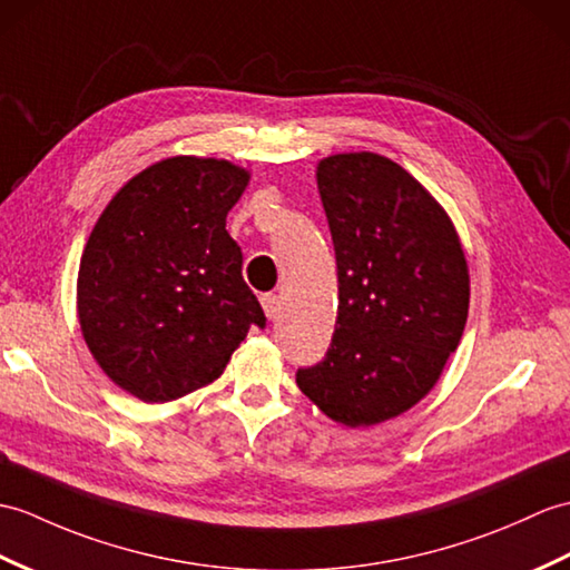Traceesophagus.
I'll return each mask as SVG.
<instances>
[{
    "mask_svg": "<svg viewBox=\"0 0 570 570\" xmlns=\"http://www.w3.org/2000/svg\"><path fill=\"white\" fill-rule=\"evenodd\" d=\"M259 301H262V308H264V313H267L269 321H276V315H279V296L264 294Z\"/></svg>",
    "mask_w": 570,
    "mask_h": 570,
    "instance_id": "obj_1",
    "label": "esophagus"
}]
</instances>
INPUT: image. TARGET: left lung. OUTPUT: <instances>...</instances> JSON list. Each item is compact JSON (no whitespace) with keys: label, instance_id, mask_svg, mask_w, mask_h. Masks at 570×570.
<instances>
[{"label":"left lung","instance_id":"8db88e82","mask_svg":"<svg viewBox=\"0 0 570 570\" xmlns=\"http://www.w3.org/2000/svg\"><path fill=\"white\" fill-rule=\"evenodd\" d=\"M337 259V323L298 389L342 425L391 420L425 395L459 345L469 269L452 220L407 171L374 153L317 165Z\"/></svg>","mask_w":570,"mask_h":570}]
</instances>
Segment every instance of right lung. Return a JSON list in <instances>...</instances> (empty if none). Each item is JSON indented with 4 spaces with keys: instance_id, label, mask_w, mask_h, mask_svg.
<instances>
[{
    "instance_id": "add662e5",
    "label": "right lung",
    "mask_w": 570,
    "mask_h": 570,
    "mask_svg": "<svg viewBox=\"0 0 570 570\" xmlns=\"http://www.w3.org/2000/svg\"><path fill=\"white\" fill-rule=\"evenodd\" d=\"M247 179L225 160L171 157L130 179L89 235L79 325L109 379L145 403L206 386L267 325L225 230Z\"/></svg>"
}]
</instances>
